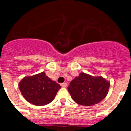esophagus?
Wrapping results in <instances>:
<instances>
[{
    "instance_id": "obj_1",
    "label": "esophagus",
    "mask_w": 131,
    "mask_h": 131,
    "mask_svg": "<svg viewBox=\"0 0 131 131\" xmlns=\"http://www.w3.org/2000/svg\"><path fill=\"white\" fill-rule=\"evenodd\" d=\"M61 86H62V87L65 88V87H66L67 86V83H63L61 84Z\"/></svg>"
}]
</instances>
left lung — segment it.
Wrapping results in <instances>:
<instances>
[{
  "label": "left lung",
  "instance_id": "left-lung-1",
  "mask_svg": "<svg viewBox=\"0 0 131 131\" xmlns=\"http://www.w3.org/2000/svg\"><path fill=\"white\" fill-rule=\"evenodd\" d=\"M110 82L102 77H94L81 73L69 83L68 91L73 100L83 106L98 104L108 93Z\"/></svg>",
  "mask_w": 131,
  "mask_h": 131
}]
</instances>
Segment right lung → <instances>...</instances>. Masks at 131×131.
<instances>
[{
	"mask_svg": "<svg viewBox=\"0 0 131 131\" xmlns=\"http://www.w3.org/2000/svg\"><path fill=\"white\" fill-rule=\"evenodd\" d=\"M19 89L28 102L42 106L53 101L61 86L51 80L45 72L25 77L19 83Z\"/></svg>",
	"mask_w": 131,
	"mask_h": 131,
	"instance_id": "right-lung-1",
	"label": "right lung"
}]
</instances>
